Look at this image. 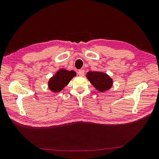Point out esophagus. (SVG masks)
<instances>
[{
    "label": "esophagus",
    "mask_w": 159,
    "mask_h": 159,
    "mask_svg": "<svg viewBox=\"0 0 159 159\" xmlns=\"http://www.w3.org/2000/svg\"><path fill=\"white\" fill-rule=\"evenodd\" d=\"M78 74H79V76H84V74H85V71L84 69H80L79 71H78Z\"/></svg>",
    "instance_id": "34e87169"
}]
</instances>
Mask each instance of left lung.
<instances>
[{"mask_svg": "<svg viewBox=\"0 0 159 159\" xmlns=\"http://www.w3.org/2000/svg\"><path fill=\"white\" fill-rule=\"evenodd\" d=\"M86 77L95 89L101 93L108 90L112 87V79L104 72L88 71L86 74Z\"/></svg>", "mask_w": 159, "mask_h": 159, "instance_id": "obj_1", "label": "left lung"}]
</instances>
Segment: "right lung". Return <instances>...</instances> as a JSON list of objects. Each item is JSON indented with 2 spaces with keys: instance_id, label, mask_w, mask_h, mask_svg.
I'll use <instances>...</instances> for the list:
<instances>
[{
  "instance_id": "obj_1",
  "label": "right lung",
  "mask_w": 159,
  "mask_h": 159,
  "mask_svg": "<svg viewBox=\"0 0 159 159\" xmlns=\"http://www.w3.org/2000/svg\"><path fill=\"white\" fill-rule=\"evenodd\" d=\"M76 76V73L74 71L61 69L48 80V88L53 93L60 92L69 84L70 80Z\"/></svg>"
}]
</instances>
